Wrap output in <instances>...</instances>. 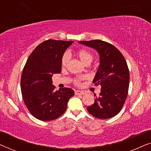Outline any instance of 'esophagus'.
<instances>
[{
  "instance_id": "esophagus-1",
  "label": "esophagus",
  "mask_w": 151,
  "mask_h": 151,
  "mask_svg": "<svg viewBox=\"0 0 151 151\" xmlns=\"http://www.w3.org/2000/svg\"><path fill=\"white\" fill-rule=\"evenodd\" d=\"M75 94L76 95H84V94H85V92H84V91L77 90L75 91Z\"/></svg>"
}]
</instances>
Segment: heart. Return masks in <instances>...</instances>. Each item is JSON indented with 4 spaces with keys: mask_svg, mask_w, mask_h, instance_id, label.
<instances>
[{
    "mask_svg": "<svg viewBox=\"0 0 151 151\" xmlns=\"http://www.w3.org/2000/svg\"><path fill=\"white\" fill-rule=\"evenodd\" d=\"M78 57L79 58L80 61L82 62L84 65H86V64L91 63L93 60V56L92 53L87 50H85V49H82V50L79 51L77 53ZM69 53H65V54L63 55V58H62V61H61V65L63 68H65L67 65L69 63Z\"/></svg>",
    "mask_w": 151,
    "mask_h": 151,
    "instance_id": "1",
    "label": "heart"
}]
</instances>
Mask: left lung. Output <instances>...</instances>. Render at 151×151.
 Wrapping results in <instances>:
<instances>
[{"mask_svg": "<svg viewBox=\"0 0 151 151\" xmlns=\"http://www.w3.org/2000/svg\"><path fill=\"white\" fill-rule=\"evenodd\" d=\"M78 43L96 49L100 57V65L93 83L102 86L101 92L95 99L94 104L86 109L99 119L114 117L122 108L129 91V71L127 62L116 47L104 41H79Z\"/></svg>", "mask_w": 151, "mask_h": 151, "instance_id": "obj_1", "label": "left lung"}]
</instances>
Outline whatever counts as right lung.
<instances>
[{
  "instance_id": "obj_1",
  "label": "right lung",
  "mask_w": 151,
  "mask_h": 151,
  "mask_svg": "<svg viewBox=\"0 0 151 151\" xmlns=\"http://www.w3.org/2000/svg\"><path fill=\"white\" fill-rule=\"evenodd\" d=\"M73 42L48 40L33 51L21 76V92L27 108L42 121L58 118L65 112L68 101L73 96L69 88L55 91L53 74L60 73L64 53Z\"/></svg>"
}]
</instances>
